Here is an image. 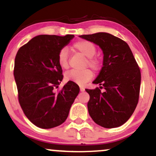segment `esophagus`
<instances>
[{
	"instance_id": "1",
	"label": "esophagus",
	"mask_w": 156,
	"mask_h": 156,
	"mask_svg": "<svg viewBox=\"0 0 156 156\" xmlns=\"http://www.w3.org/2000/svg\"><path fill=\"white\" fill-rule=\"evenodd\" d=\"M80 91H85V89H84L83 86H80Z\"/></svg>"
}]
</instances>
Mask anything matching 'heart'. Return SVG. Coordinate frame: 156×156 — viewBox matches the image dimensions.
<instances>
[{
  "mask_svg": "<svg viewBox=\"0 0 156 156\" xmlns=\"http://www.w3.org/2000/svg\"><path fill=\"white\" fill-rule=\"evenodd\" d=\"M73 48L87 58L85 63L86 66L88 65L93 70H98L99 62L97 58L94 57L97 52V48L94 44L87 41H80L73 44ZM57 60L60 67L62 69H67L68 67V51L67 48H62L59 51ZM92 76V73L87 69L81 70H73L65 73V78L67 81H72L82 85L89 81Z\"/></svg>",
  "mask_w": 156,
  "mask_h": 156,
  "instance_id": "b5f03b06",
  "label": "heart"
}]
</instances>
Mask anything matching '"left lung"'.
Here are the masks:
<instances>
[{"instance_id": "obj_1", "label": "left lung", "mask_w": 156, "mask_h": 156, "mask_svg": "<svg viewBox=\"0 0 156 156\" xmlns=\"http://www.w3.org/2000/svg\"><path fill=\"white\" fill-rule=\"evenodd\" d=\"M79 37L99 46L104 55L103 67L93 81L100 86L86 89L90 96L89 115L104 128L121 126L132 116L140 95L141 73L132 50L124 41L110 33Z\"/></svg>"}]
</instances>
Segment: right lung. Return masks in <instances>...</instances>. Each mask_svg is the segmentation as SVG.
Listing matches in <instances>:
<instances>
[{
  "mask_svg": "<svg viewBox=\"0 0 156 156\" xmlns=\"http://www.w3.org/2000/svg\"><path fill=\"white\" fill-rule=\"evenodd\" d=\"M73 37L37 35L22 46L15 57L14 76L19 102L24 115L39 128L51 129L63 123L80 91L72 81L59 92L54 91L63 79L58 54Z\"/></svg>",
  "mask_w": 156,
  "mask_h": 156,
  "instance_id": "add662e5",
  "label": "right lung"
}]
</instances>
